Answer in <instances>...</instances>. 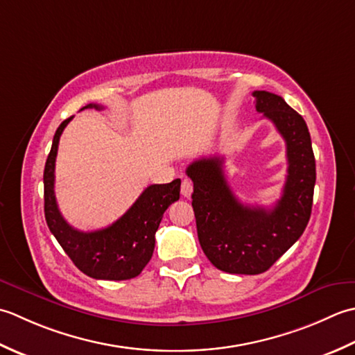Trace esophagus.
Listing matches in <instances>:
<instances>
[{
    "instance_id": "1",
    "label": "esophagus",
    "mask_w": 355,
    "mask_h": 355,
    "mask_svg": "<svg viewBox=\"0 0 355 355\" xmlns=\"http://www.w3.org/2000/svg\"><path fill=\"white\" fill-rule=\"evenodd\" d=\"M180 193H182L184 198H190L191 193H193V182L191 179H182V185H180Z\"/></svg>"
}]
</instances>
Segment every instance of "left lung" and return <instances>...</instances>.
<instances>
[{
	"instance_id": "1",
	"label": "left lung",
	"mask_w": 355,
	"mask_h": 355,
	"mask_svg": "<svg viewBox=\"0 0 355 355\" xmlns=\"http://www.w3.org/2000/svg\"><path fill=\"white\" fill-rule=\"evenodd\" d=\"M252 96L256 110L286 144V182L274 207L243 205L227 182L220 156L198 159L187 168L200 247L216 268L230 274L271 268L305 231L314 196L315 159L305 119L274 93L256 90Z\"/></svg>"
}]
</instances>
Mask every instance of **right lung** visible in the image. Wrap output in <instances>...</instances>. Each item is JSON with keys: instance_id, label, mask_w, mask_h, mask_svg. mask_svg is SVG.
Wrapping results in <instances>:
<instances>
[{"instance_id": "add662e5", "label": "right lung", "mask_w": 355, "mask_h": 355, "mask_svg": "<svg viewBox=\"0 0 355 355\" xmlns=\"http://www.w3.org/2000/svg\"><path fill=\"white\" fill-rule=\"evenodd\" d=\"M92 107L98 110L103 108L89 104L81 110ZM71 119L73 116L58 127L44 167V214L49 230L71 262L89 277L99 280L133 279L139 276L153 256L155 234L165 209L179 199L180 179H175L170 184L147 187L128 211L107 228L89 233L73 228L62 218L55 198L58 144Z\"/></svg>"}]
</instances>
